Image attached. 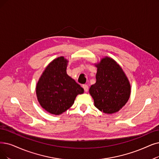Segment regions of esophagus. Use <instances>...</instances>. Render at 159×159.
<instances>
[{
	"mask_svg": "<svg viewBox=\"0 0 159 159\" xmlns=\"http://www.w3.org/2000/svg\"><path fill=\"white\" fill-rule=\"evenodd\" d=\"M83 88L84 89V91H85V92H87L88 91V90H89V87H88V85H86V84H84V85H83Z\"/></svg>",
	"mask_w": 159,
	"mask_h": 159,
	"instance_id": "esophagus-1",
	"label": "esophagus"
}]
</instances>
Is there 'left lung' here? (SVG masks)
I'll return each mask as SVG.
<instances>
[{
	"label": "left lung",
	"mask_w": 159,
	"mask_h": 159,
	"mask_svg": "<svg viewBox=\"0 0 159 159\" xmlns=\"http://www.w3.org/2000/svg\"><path fill=\"white\" fill-rule=\"evenodd\" d=\"M97 68V81L89 89L94 106L100 111L112 114L127 102L131 92L129 80L122 68L109 57L94 64Z\"/></svg>",
	"instance_id": "obj_1"
}]
</instances>
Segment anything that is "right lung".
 <instances>
[{"instance_id":"add662e5","label":"right lung","mask_w":159,"mask_h":159,"mask_svg":"<svg viewBox=\"0 0 159 159\" xmlns=\"http://www.w3.org/2000/svg\"><path fill=\"white\" fill-rule=\"evenodd\" d=\"M68 61L64 57L53 60L44 70L36 87L39 102L43 108L55 116L66 111L84 89L66 73Z\"/></svg>"}]
</instances>
